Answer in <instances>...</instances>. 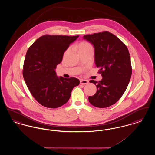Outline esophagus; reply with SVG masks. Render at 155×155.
I'll return each mask as SVG.
<instances>
[{
  "label": "esophagus",
  "mask_w": 155,
  "mask_h": 155,
  "mask_svg": "<svg viewBox=\"0 0 155 155\" xmlns=\"http://www.w3.org/2000/svg\"><path fill=\"white\" fill-rule=\"evenodd\" d=\"M88 84V81L85 80H80V84L81 85H86Z\"/></svg>",
  "instance_id": "34e87169"
}]
</instances>
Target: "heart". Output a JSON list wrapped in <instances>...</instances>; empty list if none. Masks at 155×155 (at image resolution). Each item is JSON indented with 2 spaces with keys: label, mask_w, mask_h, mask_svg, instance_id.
Segmentation results:
<instances>
[{
  "label": "heart",
  "mask_w": 155,
  "mask_h": 155,
  "mask_svg": "<svg viewBox=\"0 0 155 155\" xmlns=\"http://www.w3.org/2000/svg\"><path fill=\"white\" fill-rule=\"evenodd\" d=\"M77 49L78 50V52H85L87 51H90V50H94V48L92 46V45L89 42L85 41H81L80 43H78L77 45ZM70 48H68L66 51L64 53V56H66L67 54L70 51Z\"/></svg>",
  "instance_id": "b5f03b06"
}]
</instances>
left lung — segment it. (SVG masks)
Returning <instances> with one entry per match:
<instances>
[{"label":"left lung","instance_id":"8db88e82","mask_svg":"<svg viewBox=\"0 0 155 155\" xmlns=\"http://www.w3.org/2000/svg\"><path fill=\"white\" fill-rule=\"evenodd\" d=\"M94 45L95 61L103 78L95 84L96 93L88 97L93 106L104 108L116 103L127 88L132 74L129 51L120 39L108 31L86 35L83 37Z\"/></svg>","mask_w":155,"mask_h":155}]
</instances>
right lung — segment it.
<instances>
[{
    "instance_id": "obj_1",
    "label": "right lung",
    "mask_w": 155,
    "mask_h": 155,
    "mask_svg": "<svg viewBox=\"0 0 155 155\" xmlns=\"http://www.w3.org/2000/svg\"><path fill=\"white\" fill-rule=\"evenodd\" d=\"M78 37L45 35L37 39L27 52L24 79L32 95L46 107L55 109L66 103L73 89L80 84L76 78L58 77L55 71L64 52Z\"/></svg>"
}]
</instances>
